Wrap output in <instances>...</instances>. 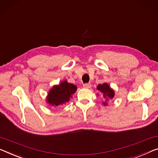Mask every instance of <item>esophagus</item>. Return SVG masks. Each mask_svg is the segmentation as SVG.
Here are the masks:
<instances>
[{
  "label": "esophagus",
  "mask_w": 158,
  "mask_h": 158,
  "mask_svg": "<svg viewBox=\"0 0 158 158\" xmlns=\"http://www.w3.org/2000/svg\"><path fill=\"white\" fill-rule=\"evenodd\" d=\"M83 87L84 88H89L91 87V84L90 83H85L83 85Z\"/></svg>",
  "instance_id": "obj_1"
}]
</instances>
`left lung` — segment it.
I'll list each match as a JSON object with an SVG mask.
<instances>
[{
    "label": "left lung",
    "instance_id": "1",
    "mask_svg": "<svg viewBox=\"0 0 158 158\" xmlns=\"http://www.w3.org/2000/svg\"><path fill=\"white\" fill-rule=\"evenodd\" d=\"M97 89L102 94L104 98L106 99V101H109V99H113L114 97V91L110 87L107 83H103V84H99ZM103 104L104 106L107 105L106 102H104Z\"/></svg>",
    "mask_w": 158,
    "mask_h": 158
}]
</instances>
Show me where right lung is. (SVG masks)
Listing matches in <instances>:
<instances>
[{
  "label": "right lung",
  "mask_w": 158,
  "mask_h": 158,
  "mask_svg": "<svg viewBox=\"0 0 158 158\" xmlns=\"http://www.w3.org/2000/svg\"><path fill=\"white\" fill-rule=\"evenodd\" d=\"M76 85L69 83L67 81H62L58 85H54L48 92L47 102L51 106H59L70 100L76 91Z\"/></svg>",
  "instance_id": "add662e5"
}]
</instances>
